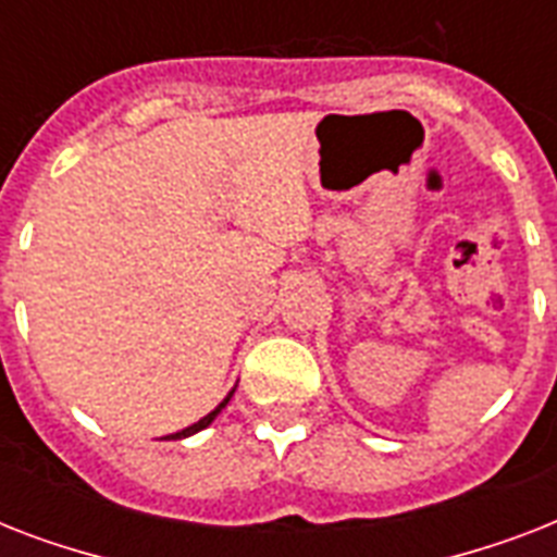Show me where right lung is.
<instances>
[{"label": "right lung", "instance_id": "obj_1", "mask_svg": "<svg viewBox=\"0 0 557 557\" xmlns=\"http://www.w3.org/2000/svg\"><path fill=\"white\" fill-rule=\"evenodd\" d=\"M234 389H236V387H234ZM234 389H231V393H227V396L222 398V401H219V405L213 407V410H210L208 416H201L199 422H196V424H190V428H185V431H178V433H170V436H164V440H187V436H193V433L205 431V428H208V424L213 422V419H216L219 413H222V407H225L227 401H231V396H234Z\"/></svg>", "mask_w": 557, "mask_h": 557}]
</instances>
